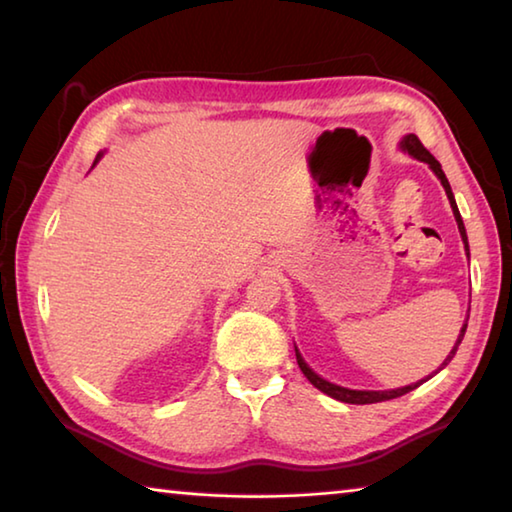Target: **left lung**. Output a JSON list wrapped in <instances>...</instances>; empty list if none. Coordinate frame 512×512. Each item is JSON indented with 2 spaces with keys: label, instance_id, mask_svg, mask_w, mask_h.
Wrapping results in <instances>:
<instances>
[{
  "label": "left lung",
  "instance_id": "8db88e82",
  "mask_svg": "<svg viewBox=\"0 0 512 512\" xmlns=\"http://www.w3.org/2000/svg\"><path fill=\"white\" fill-rule=\"evenodd\" d=\"M400 146H402V151H406L409 155H413L415 160H422V162H427L429 167H431V171L436 173V176L440 178V183H443V187H445V194H447V198H449V205H452V210H454V216H456V223H458V230H461V237H463V244H465V250H467V257H470V246H467V235H465V225H463V219H461V212H458V207H456V201H454V194H452V187H449V180H447V176H445V171H443V167H440V162L433 158V155L424 149L422 146V142L418 140V137H415L413 133L411 135H406L404 140L400 142ZM470 318V316H467ZM465 329H467V323L461 327V334H458V341H456V345L452 348V352L447 354V359L443 361V366H440L438 370H443L449 361L454 359V354H456V350H458V345H461V341H463V336H465ZM296 359H298V366H300V370H302V375H305L311 384H314L318 391H323L325 395H329V397H334V400H339V402H345V404H375V402H386V400H395V397H402V395H406L409 391H413V388H418L422 381H427V379H422V381H418V384H411V386H404V388H395V391H352V388H343V386H336V384H332V381H327V379H323V377H318L314 370H311L307 363H305V359L300 357V352L296 350ZM436 370V372H438Z\"/></svg>",
  "mask_w": 512,
  "mask_h": 512
}]
</instances>
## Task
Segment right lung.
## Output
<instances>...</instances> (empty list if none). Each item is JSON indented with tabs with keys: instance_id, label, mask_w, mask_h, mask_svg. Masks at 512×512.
<instances>
[{
	"instance_id": "1",
	"label": "right lung",
	"mask_w": 512,
	"mask_h": 512,
	"mask_svg": "<svg viewBox=\"0 0 512 512\" xmlns=\"http://www.w3.org/2000/svg\"><path fill=\"white\" fill-rule=\"evenodd\" d=\"M99 158H101V153H99V155H97V160H94V164H97V162H99Z\"/></svg>"
}]
</instances>
